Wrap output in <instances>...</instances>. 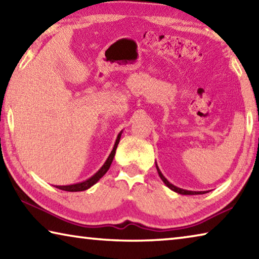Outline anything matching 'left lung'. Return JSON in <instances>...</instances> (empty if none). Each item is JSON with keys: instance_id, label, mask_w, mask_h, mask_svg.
I'll return each mask as SVG.
<instances>
[{"instance_id": "8db88e82", "label": "left lung", "mask_w": 259, "mask_h": 259, "mask_svg": "<svg viewBox=\"0 0 259 259\" xmlns=\"http://www.w3.org/2000/svg\"><path fill=\"white\" fill-rule=\"evenodd\" d=\"M156 169H157V172H159V176H160V178L162 179V181H163V183L165 184L166 186H168L170 190H172V191H175V192H177V193H179V194H184V195H194V194H204L205 192H192V191H185V190H182V188H178V187H176V186H174L172 184H170L168 181H166V179L164 178V176L163 175L161 174V171L159 170V168H157V165H156Z\"/></svg>"}]
</instances>
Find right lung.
<instances>
[{
	"label": "right lung",
	"mask_w": 259,
	"mask_h": 259,
	"mask_svg": "<svg viewBox=\"0 0 259 259\" xmlns=\"http://www.w3.org/2000/svg\"><path fill=\"white\" fill-rule=\"evenodd\" d=\"M120 137H121V134L117 136L116 138V142H115V145L113 147V151L111 152V154H109L108 159L105 162L104 165L102 166L98 170L97 174H95L93 177L88 179L85 182H82V183H78V184H74V185H68V186H56L57 188H59V190H63V191H67V192H80V191H85L88 188L91 187L94 185V184L97 183L100 178H102L105 174L107 172V170L109 169V166L112 164V161L114 159V155H115V151H116V147H117V144L120 142Z\"/></svg>",
	"instance_id": "right-lung-1"
}]
</instances>
